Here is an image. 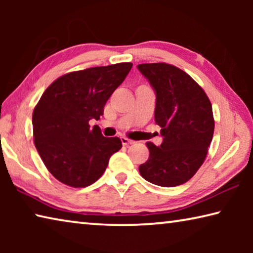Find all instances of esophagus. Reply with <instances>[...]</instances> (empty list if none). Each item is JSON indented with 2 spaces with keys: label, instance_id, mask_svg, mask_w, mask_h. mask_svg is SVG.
<instances>
[{
  "label": "esophagus",
  "instance_id": "esophagus-1",
  "mask_svg": "<svg viewBox=\"0 0 253 253\" xmlns=\"http://www.w3.org/2000/svg\"><path fill=\"white\" fill-rule=\"evenodd\" d=\"M122 143L124 146H128V145H131V144H135L134 140H131L129 138H127V137H122Z\"/></svg>",
  "mask_w": 253,
  "mask_h": 253
}]
</instances>
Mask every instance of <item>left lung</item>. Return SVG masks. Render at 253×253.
<instances>
[{"label":"left lung","instance_id":"left-lung-1","mask_svg":"<svg viewBox=\"0 0 253 253\" xmlns=\"http://www.w3.org/2000/svg\"><path fill=\"white\" fill-rule=\"evenodd\" d=\"M156 93L155 122L163 143H146L147 162L139 166L143 178L158 186L181 185L193 177L212 142V105L201 85L169 63L137 66Z\"/></svg>","mask_w":253,"mask_h":253}]
</instances>
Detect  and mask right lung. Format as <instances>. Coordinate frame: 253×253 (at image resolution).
<instances>
[{
  "label": "right lung",
  "instance_id": "1",
  "mask_svg": "<svg viewBox=\"0 0 253 253\" xmlns=\"http://www.w3.org/2000/svg\"><path fill=\"white\" fill-rule=\"evenodd\" d=\"M131 67L123 62L69 72L41 96L32 115L34 145L59 182L76 188L91 185L122 148L118 137H104L89 122L104 114L107 100Z\"/></svg>",
  "mask_w": 253,
  "mask_h": 253
}]
</instances>
